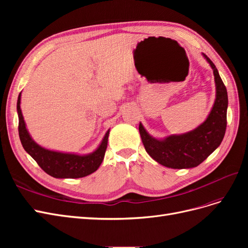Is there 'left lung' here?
Here are the masks:
<instances>
[{
	"label": "left lung",
	"mask_w": 248,
	"mask_h": 248,
	"mask_svg": "<svg viewBox=\"0 0 248 248\" xmlns=\"http://www.w3.org/2000/svg\"><path fill=\"white\" fill-rule=\"evenodd\" d=\"M214 74L216 97L207 119L196 129L182 134H172L164 139H155L140 123L139 130L147 153L152 158L170 169L196 168L219 147L227 128L228 92L218 70L205 54Z\"/></svg>",
	"instance_id": "8db88e82"
}]
</instances>
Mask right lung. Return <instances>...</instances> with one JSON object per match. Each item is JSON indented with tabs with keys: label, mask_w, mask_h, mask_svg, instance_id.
<instances>
[{
	"label": "right lung",
	"mask_w": 248,
	"mask_h": 248,
	"mask_svg": "<svg viewBox=\"0 0 248 248\" xmlns=\"http://www.w3.org/2000/svg\"><path fill=\"white\" fill-rule=\"evenodd\" d=\"M20 97L21 93L18 95L16 108L18 114V134L21 145L26 152L32 156V158L38 163V166L46 174L60 179H77L86 177L97 170L104 158V154H106L109 129L107 131L98 148L90 154L79 155L46 149L37 144L30 136L21 114Z\"/></svg>",
	"instance_id": "1"
}]
</instances>
